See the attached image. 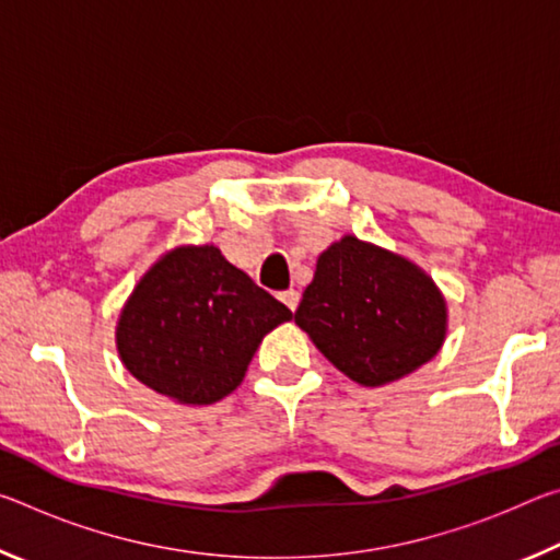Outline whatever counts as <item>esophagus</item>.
I'll list each match as a JSON object with an SVG mask.
<instances>
[{
    "label": "esophagus",
    "instance_id": "34e87169",
    "mask_svg": "<svg viewBox=\"0 0 560 560\" xmlns=\"http://www.w3.org/2000/svg\"><path fill=\"white\" fill-rule=\"evenodd\" d=\"M279 299L287 303V306L291 308V311H296V306H299V291L296 289H289V291H281L279 293Z\"/></svg>",
    "mask_w": 560,
    "mask_h": 560
}]
</instances>
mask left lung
<instances>
[{
  "mask_svg": "<svg viewBox=\"0 0 560 560\" xmlns=\"http://www.w3.org/2000/svg\"><path fill=\"white\" fill-rule=\"evenodd\" d=\"M293 320L340 373L375 387L438 355L447 306L412 261L343 236L318 257Z\"/></svg>",
  "mask_w": 560,
  "mask_h": 560,
  "instance_id": "1",
  "label": "left lung"
}]
</instances>
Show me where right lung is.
Here are the masks:
<instances>
[{
    "instance_id": "obj_1",
    "label": "right lung",
    "mask_w": 560,
    "mask_h": 560,
    "mask_svg": "<svg viewBox=\"0 0 560 560\" xmlns=\"http://www.w3.org/2000/svg\"><path fill=\"white\" fill-rule=\"evenodd\" d=\"M293 314L217 246H179L122 308L116 340L130 375L185 405H212L242 383L261 338Z\"/></svg>"
}]
</instances>
